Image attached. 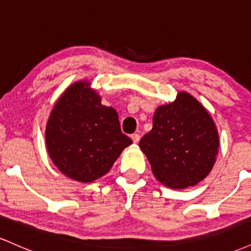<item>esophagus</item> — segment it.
<instances>
[{
	"mask_svg": "<svg viewBox=\"0 0 251 251\" xmlns=\"http://www.w3.org/2000/svg\"><path fill=\"white\" fill-rule=\"evenodd\" d=\"M131 138H132V140H133V143H134V144L139 143V140H140V135L138 134V133L132 134V135H131Z\"/></svg>",
	"mask_w": 251,
	"mask_h": 251,
	"instance_id": "1",
	"label": "esophagus"
}]
</instances>
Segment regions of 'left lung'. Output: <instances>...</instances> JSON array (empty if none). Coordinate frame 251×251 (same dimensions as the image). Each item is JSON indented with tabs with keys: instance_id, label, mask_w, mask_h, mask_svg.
I'll return each instance as SVG.
<instances>
[{
	"instance_id": "1",
	"label": "left lung",
	"mask_w": 251,
	"mask_h": 251,
	"mask_svg": "<svg viewBox=\"0 0 251 251\" xmlns=\"http://www.w3.org/2000/svg\"><path fill=\"white\" fill-rule=\"evenodd\" d=\"M218 146L214 120L186 92L155 109L152 129L139 143L154 177L171 189H185L203 180L212 170Z\"/></svg>"
}]
</instances>
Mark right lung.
I'll return each instance as SVG.
<instances>
[{"label":"right lung","mask_w":251,"mask_h":251,"mask_svg":"<svg viewBox=\"0 0 251 251\" xmlns=\"http://www.w3.org/2000/svg\"><path fill=\"white\" fill-rule=\"evenodd\" d=\"M131 144L116 109L101 105L88 81H77L63 92L46 126L50 159L63 175L81 183L107 174Z\"/></svg>","instance_id":"right-lung-1"}]
</instances>
